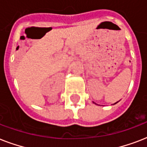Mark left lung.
<instances>
[{
    "label": "left lung",
    "mask_w": 147,
    "mask_h": 147,
    "mask_svg": "<svg viewBox=\"0 0 147 147\" xmlns=\"http://www.w3.org/2000/svg\"><path fill=\"white\" fill-rule=\"evenodd\" d=\"M117 102H118V101H117ZM117 102H116V103H114V105H115V104H117ZM93 103H94V104H95V103H94V102H93Z\"/></svg>",
    "instance_id": "left-lung-1"
}]
</instances>
